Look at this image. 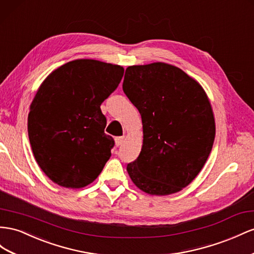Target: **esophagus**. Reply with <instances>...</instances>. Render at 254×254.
Returning <instances> with one entry per match:
<instances>
[{"label": "esophagus", "instance_id": "1", "mask_svg": "<svg viewBox=\"0 0 254 254\" xmlns=\"http://www.w3.org/2000/svg\"><path fill=\"white\" fill-rule=\"evenodd\" d=\"M124 142V136H116L115 138V144L118 146H120V145H122V143Z\"/></svg>", "mask_w": 254, "mask_h": 254}]
</instances>
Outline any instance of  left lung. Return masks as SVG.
I'll return each mask as SVG.
<instances>
[{
  "mask_svg": "<svg viewBox=\"0 0 254 254\" xmlns=\"http://www.w3.org/2000/svg\"><path fill=\"white\" fill-rule=\"evenodd\" d=\"M123 91L138 109L143 146L127 172L144 192L167 195L192 182L214 144L216 127L202 86L164 63L129 66Z\"/></svg>",
  "mask_w": 254,
  "mask_h": 254,
  "instance_id": "left-lung-1",
  "label": "left lung"
}]
</instances>
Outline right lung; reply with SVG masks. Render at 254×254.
<instances>
[{
	"label": "right lung",
	"instance_id": "add662e5",
	"mask_svg": "<svg viewBox=\"0 0 254 254\" xmlns=\"http://www.w3.org/2000/svg\"><path fill=\"white\" fill-rule=\"evenodd\" d=\"M124 68L95 60L59 67L40 85L27 119L34 157L52 182L81 188L96 180L111 156L100 105L113 93Z\"/></svg>",
	"mask_w": 254,
	"mask_h": 254
}]
</instances>
